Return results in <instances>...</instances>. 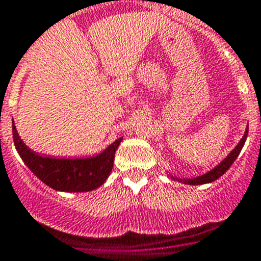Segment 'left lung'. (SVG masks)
I'll return each instance as SVG.
<instances>
[{
	"label": "left lung",
	"mask_w": 261,
	"mask_h": 261,
	"mask_svg": "<svg viewBox=\"0 0 261 261\" xmlns=\"http://www.w3.org/2000/svg\"><path fill=\"white\" fill-rule=\"evenodd\" d=\"M247 135L248 128L245 130L244 137L241 138V141L239 142V145L226 155V158H224V160L221 161V164L217 165V166H216L215 169H212L211 171H207L206 174L198 175V177H194V178H177V177H171V179H177V181L184 182L186 185H202V184H209V182L216 181V179L220 178V177L232 166V164H233L234 161H236V158L239 156V154H240L241 149H243V146H244L245 141H247Z\"/></svg>",
	"instance_id": "1"
}]
</instances>
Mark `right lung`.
<instances>
[{"label": "right lung", "mask_w": 261, "mask_h": 261, "mask_svg": "<svg viewBox=\"0 0 261 261\" xmlns=\"http://www.w3.org/2000/svg\"><path fill=\"white\" fill-rule=\"evenodd\" d=\"M13 141L17 151L32 173L45 185L59 192H91L103 185L114 166V158L122 138L103 152L90 158H52L32 151L20 138L13 123Z\"/></svg>", "instance_id": "1"}]
</instances>
